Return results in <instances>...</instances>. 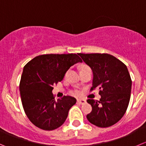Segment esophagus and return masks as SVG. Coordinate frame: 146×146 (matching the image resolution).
<instances>
[{"mask_svg": "<svg viewBox=\"0 0 146 146\" xmlns=\"http://www.w3.org/2000/svg\"><path fill=\"white\" fill-rule=\"evenodd\" d=\"M77 102L81 104V105H84V104L86 103V100L84 99H78L77 100Z\"/></svg>", "mask_w": 146, "mask_h": 146, "instance_id": "esophagus-1", "label": "esophagus"}]
</instances>
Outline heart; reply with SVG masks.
I'll return each instance as SVG.
<instances>
[{
  "label": "heart",
  "mask_w": 146,
  "mask_h": 146,
  "mask_svg": "<svg viewBox=\"0 0 146 146\" xmlns=\"http://www.w3.org/2000/svg\"><path fill=\"white\" fill-rule=\"evenodd\" d=\"M86 67H87V66H83L82 67V69H83V68H86Z\"/></svg>",
  "instance_id": "heart-1"
}]
</instances>
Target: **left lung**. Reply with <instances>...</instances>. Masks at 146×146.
I'll list each match as a JSON object with an SVG mask.
<instances>
[{
	"label": "left lung",
	"instance_id": "left-lung-1",
	"mask_svg": "<svg viewBox=\"0 0 146 146\" xmlns=\"http://www.w3.org/2000/svg\"><path fill=\"white\" fill-rule=\"evenodd\" d=\"M92 71V87L100 90V101L88 99L92 108L87 115L92 124L108 127L117 123L125 113L130 102L132 81L127 68L108 54H80Z\"/></svg>",
	"mask_w": 146,
	"mask_h": 146
}]
</instances>
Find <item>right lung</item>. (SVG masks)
I'll return each instance as SVG.
<instances>
[{
	"label": "right lung",
	"mask_w": 146,
	"mask_h": 146,
	"mask_svg": "<svg viewBox=\"0 0 146 146\" xmlns=\"http://www.w3.org/2000/svg\"><path fill=\"white\" fill-rule=\"evenodd\" d=\"M78 62L82 61L76 54H44L25 65L19 90L25 112L34 125L52 130L64 123L77 100L64 96L55 100L53 85L62 81L68 69Z\"/></svg>",
	"instance_id": "obj_1"
}]
</instances>
